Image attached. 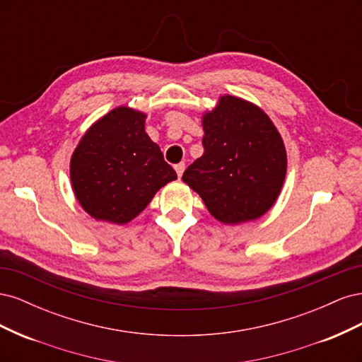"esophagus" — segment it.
I'll list each match as a JSON object with an SVG mask.
<instances>
[{
	"mask_svg": "<svg viewBox=\"0 0 362 362\" xmlns=\"http://www.w3.org/2000/svg\"><path fill=\"white\" fill-rule=\"evenodd\" d=\"M184 169H185V163H178V164H175V170H177V173H178V177H182V173H184Z\"/></svg>",
	"mask_w": 362,
	"mask_h": 362,
	"instance_id": "34e87169",
	"label": "esophagus"
}]
</instances>
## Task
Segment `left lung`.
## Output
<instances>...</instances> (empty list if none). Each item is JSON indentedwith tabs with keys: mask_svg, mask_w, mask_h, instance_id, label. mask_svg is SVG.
Returning <instances> with one entry per match:
<instances>
[{
	"mask_svg": "<svg viewBox=\"0 0 362 362\" xmlns=\"http://www.w3.org/2000/svg\"><path fill=\"white\" fill-rule=\"evenodd\" d=\"M204 154L182 181L225 225L266 214L281 193L287 152L281 134L259 107L233 95L218 98L202 116Z\"/></svg>",
	"mask_w": 362,
	"mask_h": 362,
	"instance_id": "left-lung-1",
	"label": "left lung"
}]
</instances>
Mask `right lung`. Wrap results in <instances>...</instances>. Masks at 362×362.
Listing matches in <instances>:
<instances>
[{
	"mask_svg": "<svg viewBox=\"0 0 362 362\" xmlns=\"http://www.w3.org/2000/svg\"><path fill=\"white\" fill-rule=\"evenodd\" d=\"M146 115L116 107L86 131L71 158V182L83 210L96 221H133L156 193L177 180L145 131Z\"/></svg>",
	"mask_w": 362,
	"mask_h": 362,
	"instance_id": "obj_1",
	"label": "right lung"
}]
</instances>
